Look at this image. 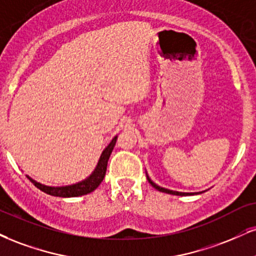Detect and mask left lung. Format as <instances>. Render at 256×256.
Instances as JSON below:
<instances>
[{
	"label": "left lung",
	"mask_w": 256,
	"mask_h": 256,
	"mask_svg": "<svg viewBox=\"0 0 256 256\" xmlns=\"http://www.w3.org/2000/svg\"><path fill=\"white\" fill-rule=\"evenodd\" d=\"M146 178H148V181H149V182H150V184H152V186L154 187V188H156V190H160V192H163V193H168V194H173V196H196V194H200V193L205 192V190H202V192H193V193L178 192V190H172L164 188V187H161V186H158V184H156L154 182V181L152 180V178H149V175H148V173H146Z\"/></svg>",
	"instance_id": "obj_1"
}]
</instances>
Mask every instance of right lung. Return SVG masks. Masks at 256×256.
<instances>
[{
    "mask_svg": "<svg viewBox=\"0 0 256 256\" xmlns=\"http://www.w3.org/2000/svg\"><path fill=\"white\" fill-rule=\"evenodd\" d=\"M116 140H118V136H116L112 140H110V143L104 148V152H101L96 167H95L93 172H92V174L89 175L88 178H86L84 180L80 181V182L66 184V186H48V184L38 182V181H36L34 178L28 176V175H26V176L30 178V181H32L36 188L45 192L46 194L60 196V198H72V196H81L88 194V193L96 190L98 184L102 182L104 174H106L107 162H108L110 154H112L113 149H114Z\"/></svg>",
    "mask_w": 256,
    "mask_h": 256,
    "instance_id": "obj_1",
    "label": "right lung"
}]
</instances>
